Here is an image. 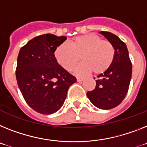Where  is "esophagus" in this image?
<instances>
[{"label":"esophagus","instance_id":"34e87169","mask_svg":"<svg viewBox=\"0 0 147 147\" xmlns=\"http://www.w3.org/2000/svg\"><path fill=\"white\" fill-rule=\"evenodd\" d=\"M84 80V78H77V81H78V82H81V81H82Z\"/></svg>","mask_w":147,"mask_h":147}]
</instances>
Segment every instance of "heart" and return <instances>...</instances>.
Masks as SVG:
<instances>
[{"label": "heart", "instance_id": "obj_1", "mask_svg": "<svg viewBox=\"0 0 147 147\" xmlns=\"http://www.w3.org/2000/svg\"><path fill=\"white\" fill-rule=\"evenodd\" d=\"M80 59L82 63L74 69L77 75L92 71L96 75L104 73L111 66L115 57V49L108 40L98 35L89 34L71 39L69 45L61 44L55 51L57 62L63 69L71 71Z\"/></svg>", "mask_w": 147, "mask_h": 147}]
</instances>
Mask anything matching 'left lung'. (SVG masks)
I'll use <instances>...</instances> for the list:
<instances>
[{
	"mask_svg": "<svg viewBox=\"0 0 147 147\" xmlns=\"http://www.w3.org/2000/svg\"><path fill=\"white\" fill-rule=\"evenodd\" d=\"M100 34L113 44L115 57L109 69L98 76L96 88L87 95L96 107L108 110L119 105L125 98L131 78L132 64L125 42L110 32L101 31Z\"/></svg>",
	"mask_w": 147,
	"mask_h": 147,
	"instance_id": "obj_1",
	"label": "left lung"
}]
</instances>
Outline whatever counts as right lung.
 Masks as SVG:
<instances>
[{
	"label": "right lung",
	"instance_id": "right-lung-1",
	"mask_svg": "<svg viewBox=\"0 0 147 147\" xmlns=\"http://www.w3.org/2000/svg\"><path fill=\"white\" fill-rule=\"evenodd\" d=\"M66 36L43 34L22 47L17 59V83L28 105L42 114H51L63 106L75 76L59 65L55 51Z\"/></svg>",
	"mask_w": 147,
	"mask_h": 147
}]
</instances>
